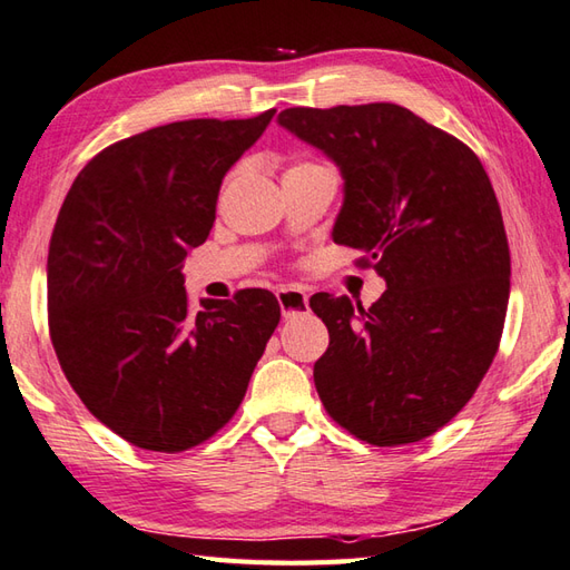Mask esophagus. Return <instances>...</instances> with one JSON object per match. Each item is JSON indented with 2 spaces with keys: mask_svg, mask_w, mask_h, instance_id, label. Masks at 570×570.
Wrapping results in <instances>:
<instances>
[{
  "mask_svg": "<svg viewBox=\"0 0 570 570\" xmlns=\"http://www.w3.org/2000/svg\"><path fill=\"white\" fill-rule=\"evenodd\" d=\"M276 298H278V306H282L284 318H294V316H301L308 311V296L304 288H298V286L278 288Z\"/></svg>",
  "mask_w": 570,
  "mask_h": 570,
  "instance_id": "obj_1",
  "label": "esophagus"
}]
</instances>
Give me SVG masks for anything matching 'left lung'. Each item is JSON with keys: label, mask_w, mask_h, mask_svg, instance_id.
Here are the masks:
<instances>
[{"label": "left lung", "mask_w": 570, "mask_h": 570, "mask_svg": "<svg viewBox=\"0 0 570 570\" xmlns=\"http://www.w3.org/2000/svg\"><path fill=\"white\" fill-rule=\"evenodd\" d=\"M278 126L341 167L333 242L387 284L371 308L311 296L331 338L314 365L321 403L367 444L425 440L470 403L504 331L511 256L489 175L395 104L286 108Z\"/></svg>", "instance_id": "obj_1"}]
</instances>
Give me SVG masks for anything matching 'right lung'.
Masks as SVG:
<instances>
[{"label": "right lung", "instance_id": "obj_1", "mask_svg": "<svg viewBox=\"0 0 570 570\" xmlns=\"http://www.w3.org/2000/svg\"><path fill=\"white\" fill-rule=\"evenodd\" d=\"M276 110L167 122L100 150L49 244V333L96 420L150 452H183L237 412L282 308L266 288L193 311L183 262L215 225L222 177Z\"/></svg>", "mask_w": 570, "mask_h": 570}]
</instances>
